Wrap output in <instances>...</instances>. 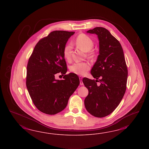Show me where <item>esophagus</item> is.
<instances>
[{"label":"esophagus","instance_id":"34e87169","mask_svg":"<svg viewBox=\"0 0 149 149\" xmlns=\"http://www.w3.org/2000/svg\"><path fill=\"white\" fill-rule=\"evenodd\" d=\"M79 79H80V85H84V83H83V82H82V77H79Z\"/></svg>","mask_w":149,"mask_h":149}]
</instances>
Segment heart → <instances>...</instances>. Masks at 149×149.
Here are the masks:
<instances>
[{"label": "heart", "mask_w": 149, "mask_h": 149, "mask_svg": "<svg viewBox=\"0 0 149 149\" xmlns=\"http://www.w3.org/2000/svg\"><path fill=\"white\" fill-rule=\"evenodd\" d=\"M76 44L79 47L85 52H89L94 46L93 41L89 36L84 34H81L77 37ZM72 45L68 44L63 50V55L67 60L71 58V53ZM90 69V64L87 62L74 63L70 67V70L72 72L78 75H84Z\"/></svg>", "instance_id": "b5f03b06"}]
</instances>
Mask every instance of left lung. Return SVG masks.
Here are the masks:
<instances>
[{
  "instance_id": "obj_1",
  "label": "left lung",
  "mask_w": 149,
  "mask_h": 149,
  "mask_svg": "<svg viewBox=\"0 0 149 149\" xmlns=\"http://www.w3.org/2000/svg\"><path fill=\"white\" fill-rule=\"evenodd\" d=\"M86 33L95 34L99 40V55L91 73L101 79L97 85L94 80L84 77L82 82L88 90L84 101L86 110L97 117L113 113L121 101L126 90L128 70L120 42L103 27H95ZM96 81V80H95Z\"/></svg>"
}]
</instances>
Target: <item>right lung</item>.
Instances as JSON below:
<instances>
[{"instance_id": "1", "label": "right lung", "mask_w": 149, "mask_h": 149, "mask_svg": "<svg viewBox=\"0 0 149 149\" xmlns=\"http://www.w3.org/2000/svg\"><path fill=\"white\" fill-rule=\"evenodd\" d=\"M74 32L55 31L41 39L36 45L27 68L26 86L37 109L48 115L62 111L69 97L77 90L80 80L70 72L63 80L55 79V74H65L67 64L63 50Z\"/></svg>"}]
</instances>
